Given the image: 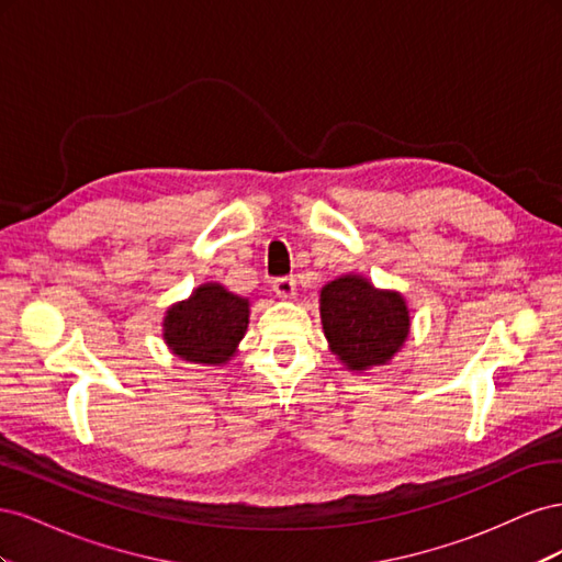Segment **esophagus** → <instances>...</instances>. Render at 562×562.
Segmentation results:
<instances>
[{"instance_id": "34e87169", "label": "esophagus", "mask_w": 562, "mask_h": 562, "mask_svg": "<svg viewBox=\"0 0 562 562\" xmlns=\"http://www.w3.org/2000/svg\"><path fill=\"white\" fill-rule=\"evenodd\" d=\"M297 291V281L295 277H277L274 279V293L279 297H293Z\"/></svg>"}]
</instances>
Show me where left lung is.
<instances>
[{
    "label": "left lung",
    "mask_w": 562,
    "mask_h": 562,
    "mask_svg": "<svg viewBox=\"0 0 562 562\" xmlns=\"http://www.w3.org/2000/svg\"><path fill=\"white\" fill-rule=\"evenodd\" d=\"M321 321L330 349L349 370L384 366L407 337L411 316L398 293L342 277L321 291Z\"/></svg>",
    "instance_id": "left-lung-1"
}]
</instances>
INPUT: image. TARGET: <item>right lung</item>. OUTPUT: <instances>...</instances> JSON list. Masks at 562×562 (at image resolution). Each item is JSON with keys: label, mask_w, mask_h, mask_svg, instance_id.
<instances>
[{"label": "right lung", "mask_w": 562, "mask_h": 562, "mask_svg": "<svg viewBox=\"0 0 562 562\" xmlns=\"http://www.w3.org/2000/svg\"><path fill=\"white\" fill-rule=\"evenodd\" d=\"M248 328V300L220 283H203L164 318V339L180 359L220 366L229 361Z\"/></svg>", "instance_id": "add662e5"}]
</instances>
